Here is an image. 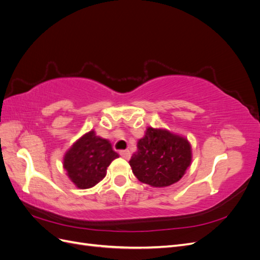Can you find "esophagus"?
I'll return each mask as SVG.
<instances>
[{
    "mask_svg": "<svg viewBox=\"0 0 260 260\" xmlns=\"http://www.w3.org/2000/svg\"><path fill=\"white\" fill-rule=\"evenodd\" d=\"M119 154H120V156L122 157V158H124V159H129L130 156H131L129 149H123V151L119 152Z\"/></svg>",
    "mask_w": 260,
    "mask_h": 260,
    "instance_id": "1",
    "label": "esophagus"
}]
</instances>
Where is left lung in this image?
Listing matches in <instances>:
<instances>
[{
  "instance_id": "left-lung-1",
  "label": "left lung",
  "mask_w": 260,
  "mask_h": 260,
  "mask_svg": "<svg viewBox=\"0 0 260 260\" xmlns=\"http://www.w3.org/2000/svg\"><path fill=\"white\" fill-rule=\"evenodd\" d=\"M191 161L192 147L186 138L167 129L148 127L129 164L141 182L165 187L178 182Z\"/></svg>"
}]
</instances>
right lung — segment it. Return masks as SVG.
I'll return each instance as SVG.
<instances>
[{"instance_id":"right-lung-1","label":"right lung","mask_w":260,"mask_h":260,"mask_svg":"<svg viewBox=\"0 0 260 260\" xmlns=\"http://www.w3.org/2000/svg\"><path fill=\"white\" fill-rule=\"evenodd\" d=\"M118 155L106 139L91 130L78 139L65 153L62 167L70 181L84 190L96 185L106 176L107 167Z\"/></svg>"}]
</instances>
